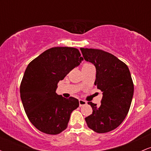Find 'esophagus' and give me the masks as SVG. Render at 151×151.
<instances>
[{
	"instance_id": "34e87169",
	"label": "esophagus",
	"mask_w": 151,
	"mask_h": 151,
	"mask_svg": "<svg viewBox=\"0 0 151 151\" xmlns=\"http://www.w3.org/2000/svg\"><path fill=\"white\" fill-rule=\"evenodd\" d=\"M79 106H82L86 105V104H87V102H86V101H84V100L79 99Z\"/></svg>"
}]
</instances>
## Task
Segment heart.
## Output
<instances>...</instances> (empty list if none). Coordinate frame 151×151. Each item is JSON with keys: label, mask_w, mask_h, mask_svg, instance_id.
<instances>
[{"label": "heart", "mask_w": 151, "mask_h": 151, "mask_svg": "<svg viewBox=\"0 0 151 151\" xmlns=\"http://www.w3.org/2000/svg\"><path fill=\"white\" fill-rule=\"evenodd\" d=\"M89 65H90V64H88V63H86V64H84V65H83V67H88V66H89Z\"/></svg>", "instance_id": "obj_1"}]
</instances>
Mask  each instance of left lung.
I'll return each mask as SVG.
<instances>
[{"mask_svg": "<svg viewBox=\"0 0 151 151\" xmlns=\"http://www.w3.org/2000/svg\"><path fill=\"white\" fill-rule=\"evenodd\" d=\"M80 50L84 60L96 67L94 84L103 94L100 106L88 102L93 112L85 118L86 124L96 133L109 132L124 121L131 106L134 86L129 69L124 62L107 52Z\"/></svg>", "mask_w": 151, "mask_h": 151, "instance_id": "obj_1", "label": "left lung"}]
</instances>
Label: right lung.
I'll list each match as a JSON object with an SVG mask.
<instances>
[{"label": "right lung", "mask_w": 151, "mask_h": 151, "mask_svg": "<svg viewBox=\"0 0 151 151\" xmlns=\"http://www.w3.org/2000/svg\"><path fill=\"white\" fill-rule=\"evenodd\" d=\"M83 60L77 48L56 47L27 65L20 84V98L27 118L41 132L56 135L67 129L79 100L64 98L56 89L59 81Z\"/></svg>", "instance_id": "1"}]
</instances>
